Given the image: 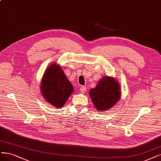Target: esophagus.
<instances>
[{
	"label": "esophagus",
	"mask_w": 161,
	"mask_h": 161,
	"mask_svg": "<svg viewBox=\"0 0 161 161\" xmlns=\"http://www.w3.org/2000/svg\"><path fill=\"white\" fill-rule=\"evenodd\" d=\"M86 91V86H82L80 87V92L81 93H85Z\"/></svg>",
	"instance_id": "34e87169"
}]
</instances>
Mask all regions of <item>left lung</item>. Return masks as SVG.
<instances>
[{
  "label": "left lung",
  "instance_id": "obj_1",
  "mask_svg": "<svg viewBox=\"0 0 161 161\" xmlns=\"http://www.w3.org/2000/svg\"><path fill=\"white\" fill-rule=\"evenodd\" d=\"M120 86L112 77L104 76L97 86L90 90V97L96 108L104 111L111 108L120 98Z\"/></svg>",
  "mask_w": 161,
  "mask_h": 161
}]
</instances>
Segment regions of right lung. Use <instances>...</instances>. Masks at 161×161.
Masks as SVG:
<instances>
[{
    "label": "right lung",
    "instance_id": "right-lung-1",
    "mask_svg": "<svg viewBox=\"0 0 161 161\" xmlns=\"http://www.w3.org/2000/svg\"><path fill=\"white\" fill-rule=\"evenodd\" d=\"M41 92L47 102L60 108L73 91V85L58 65L51 64L44 74L41 82Z\"/></svg>",
    "mask_w": 161,
    "mask_h": 161
}]
</instances>
